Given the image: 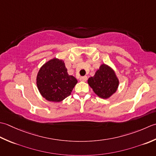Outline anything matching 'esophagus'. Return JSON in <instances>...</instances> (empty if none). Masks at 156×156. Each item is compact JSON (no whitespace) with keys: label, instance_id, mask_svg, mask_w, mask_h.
<instances>
[{"label":"esophagus","instance_id":"obj_1","mask_svg":"<svg viewBox=\"0 0 156 156\" xmlns=\"http://www.w3.org/2000/svg\"><path fill=\"white\" fill-rule=\"evenodd\" d=\"M87 79V77H86V76H83V77H81L80 78H79V80H80L81 81H86Z\"/></svg>","mask_w":156,"mask_h":156}]
</instances>
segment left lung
<instances>
[{
    "label": "left lung",
    "instance_id": "8db88e82",
    "mask_svg": "<svg viewBox=\"0 0 156 156\" xmlns=\"http://www.w3.org/2000/svg\"><path fill=\"white\" fill-rule=\"evenodd\" d=\"M87 83L94 93L103 99H107L115 93L119 85L115 72L105 64L100 66L94 77L88 79Z\"/></svg>",
    "mask_w": 156,
    "mask_h": 156
}]
</instances>
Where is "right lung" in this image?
Returning a JSON list of instances; mask_svg holds the SVG:
<instances>
[{
  "instance_id": "1",
  "label": "right lung",
  "mask_w": 156,
  "mask_h": 156,
  "mask_svg": "<svg viewBox=\"0 0 156 156\" xmlns=\"http://www.w3.org/2000/svg\"><path fill=\"white\" fill-rule=\"evenodd\" d=\"M77 80L69 75L62 60L52 58L40 68L36 78L40 94L48 101L59 102L70 96Z\"/></svg>"
}]
</instances>
